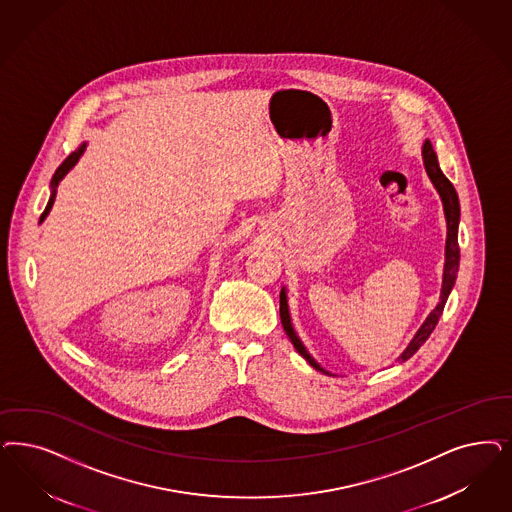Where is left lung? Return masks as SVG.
<instances>
[{"mask_svg":"<svg viewBox=\"0 0 512 512\" xmlns=\"http://www.w3.org/2000/svg\"><path fill=\"white\" fill-rule=\"evenodd\" d=\"M422 159L423 166H425V172L431 179L433 187L437 189V193L441 196L442 210H444V219H446V246H444V270H442V287H441V299L439 304L433 308V312L425 318L422 323V327L418 329V333L414 335V338L410 340V344L406 346L405 352L401 353L397 357L399 363H405L406 359H410L414 353L420 350L423 342L429 338V335L433 333V329L437 327L439 318L442 316V310H444V304L448 300V295L456 283L458 278L459 270V246H458V227H459V200L458 193L454 189V185L448 181V177L442 174L441 166H439V160L437 155L433 151V145L431 141L425 140L422 145ZM280 318H282L283 329H285V335L289 336V340L293 342L295 350L316 369V371L323 372V374H331L329 371H325L318 361L308 353L306 346L302 344L299 335L295 333L293 329V321H291V314H289V304H287V291L285 287H282V293H280Z\"/></svg>","mask_w":512,"mask_h":512,"instance_id":"left-lung-1","label":"left lung"}]
</instances>
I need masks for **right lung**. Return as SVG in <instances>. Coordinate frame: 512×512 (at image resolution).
I'll list each match as a JSON object with an SVG mask.
<instances>
[{"mask_svg": "<svg viewBox=\"0 0 512 512\" xmlns=\"http://www.w3.org/2000/svg\"><path fill=\"white\" fill-rule=\"evenodd\" d=\"M85 149H87V141L83 143V145H79V149H75L73 153H71L68 159L64 160L60 166H58V170L54 172L53 179H51V198H49V202H47V208H45V212L41 213V219H39V223L41 221H45V217L49 215L51 212V208H53L54 198H56V187H58V183L66 177V174L70 172L71 168L79 162V159L83 157V153H85Z\"/></svg>", "mask_w": 512, "mask_h": 512, "instance_id": "obj_1", "label": "right lung"}]
</instances>
